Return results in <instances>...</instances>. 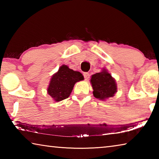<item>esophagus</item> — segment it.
<instances>
[{
  "label": "esophagus",
  "instance_id": "34e87169",
  "mask_svg": "<svg viewBox=\"0 0 159 159\" xmlns=\"http://www.w3.org/2000/svg\"><path fill=\"white\" fill-rule=\"evenodd\" d=\"M83 76H84V78L85 80H88L90 78V74H89V73H87V72L83 73Z\"/></svg>",
  "mask_w": 159,
  "mask_h": 159
}]
</instances>
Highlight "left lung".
I'll return each instance as SVG.
<instances>
[{
    "label": "left lung",
    "mask_w": 159,
    "mask_h": 159,
    "mask_svg": "<svg viewBox=\"0 0 159 159\" xmlns=\"http://www.w3.org/2000/svg\"><path fill=\"white\" fill-rule=\"evenodd\" d=\"M93 88V95L101 100L111 98L117 92L116 80L105 69L93 74L90 79Z\"/></svg>",
    "instance_id": "left-lung-1"
}]
</instances>
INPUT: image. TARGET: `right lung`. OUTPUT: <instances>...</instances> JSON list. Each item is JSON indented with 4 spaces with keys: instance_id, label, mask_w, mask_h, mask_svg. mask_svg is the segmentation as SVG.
Instances as JSON below:
<instances>
[{
    "instance_id": "add662e5",
    "label": "right lung",
    "mask_w": 159,
    "mask_h": 159,
    "mask_svg": "<svg viewBox=\"0 0 159 159\" xmlns=\"http://www.w3.org/2000/svg\"><path fill=\"white\" fill-rule=\"evenodd\" d=\"M80 72L69 69L66 65L60 67L58 71L51 78L48 93L55 102H60L69 98L75 83L83 80Z\"/></svg>"
}]
</instances>
